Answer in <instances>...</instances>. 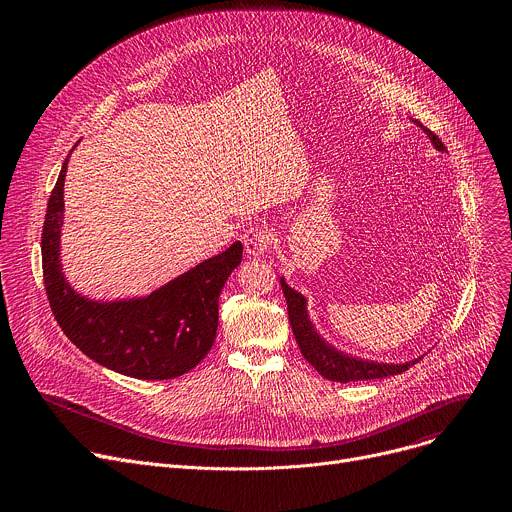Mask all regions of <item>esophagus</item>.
I'll return each instance as SVG.
<instances>
[{
  "label": "esophagus",
  "mask_w": 512,
  "mask_h": 512,
  "mask_svg": "<svg viewBox=\"0 0 512 512\" xmlns=\"http://www.w3.org/2000/svg\"><path fill=\"white\" fill-rule=\"evenodd\" d=\"M269 245H271V235L267 229L263 227H255L251 229L247 235H245V251L251 255V257H261L269 251Z\"/></svg>",
  "instance_id": "1"
}]
</instances>
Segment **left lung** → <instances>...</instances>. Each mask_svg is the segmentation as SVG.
<instances>
[{"instance_id":"1","label":"left lung","mask_w":512,"mask_h":512,"mask_svg":"<svg viewBox=\"0 0 512 512\" xmlns=\"http://www.w3.org/2000/svg\"><path fill=\"white\" fill-rule=\"evenodd\" d=\"M415 125H419L423 129V133L429 137L431 145L437 152H448L446 145L442 143V139L437 137L433 131L423 127L417 119H415ZM279 281H281L283 296L287 300L289 324H291V330H294V336H296V342L302 350V356L312 364V367L324 379L334 381V383L383 379V377L405 373L409 367H413V364L421 358L419 356V358L395 364V362H379V360H369V358H358V356H352V354H346V352L338 350L336 346L326 342L320 336V332L316 330V326L312 324L310 314H308L306 298L294 287H289L285 283V277H281Z\"/></svg>"}]
</instances>
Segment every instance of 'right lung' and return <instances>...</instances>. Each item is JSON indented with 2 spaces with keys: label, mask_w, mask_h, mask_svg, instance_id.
<instances>
[{
  "label": "right lung",
  "mask_w": 512,
  "mask_h": 512,
  "mask_svg": "<svg viewBox=\"0 0 512 512\" xmlns=\"http://www.w3.org/2000/svg\"><path fill=\"white\" fill-rule=\"evenodd\" d=\"M68 158L48 198L42 229L44 285L56 322L79 350L119 375L143 381L182 377L212 348L218 296L243 259V245L233 243L150 296L113 302L85 298L66 281L60 261Z\"/></svg>",
  "instance_id": "add662e5"
}]
</instances>
